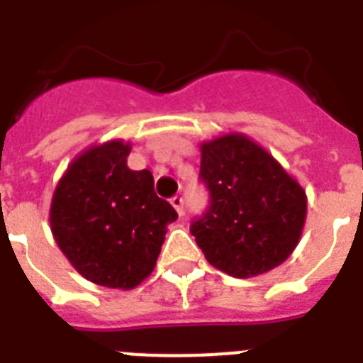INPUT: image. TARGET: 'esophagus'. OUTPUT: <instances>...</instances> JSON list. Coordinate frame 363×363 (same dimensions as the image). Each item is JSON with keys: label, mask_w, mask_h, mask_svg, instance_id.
<instances>
[{"label": "esophagus", "mask_w": 363, "mask_h": 363, "mask_svg": "<svg viewBox=\"0 0 363 363\" xmlns=\"http://www.w3.org/2000/svg\"><path fill=\"white\" fill-rule=\"evenodd\" d=\"M171 205L175 207V211L179 213V216L184 215V201H182L181 196H173V198H171Z\"/></svg>", "instance_id": "34e87169"}]
</instances>
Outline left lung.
Wrapping results in <instances>:
<instances>
[{
    "instance_id": "8db88e82",
    "label": "left lung",
    "mask_w": 363,
    "mask_h": 363,
    "mask_svg": "<svg viewBox=\"0 0 363 363\" xmlns=\"http://www.w3.org/2000/svg\"><path fill=\"white\" fill-rule=\"evenodd\" d=\"M209 211L192 235L213 267L235 279L275 269L298 247L307 218L303 186L245 133L199 145Z\"/></svg>"
}]
</instances>
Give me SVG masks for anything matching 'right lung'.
<instances>
[{
	"instance_id": "right-lung-1",
	"label": "right lung",
	"mask_w": 363,
	"mask_h": 363,
	"mask_svg": "<svg viewBox=\"0 0 363 363\" xmlns=\"http://www.w3.org/2000/svg\"><path fill=\"white\" fill-rule=\"evenodd\" d=\"M131 143L111 139L71 160L50 201V232L86 281L133 290L154 271L175 209L152 173L128 167Z\"/></svg>"
}]
</instances>
